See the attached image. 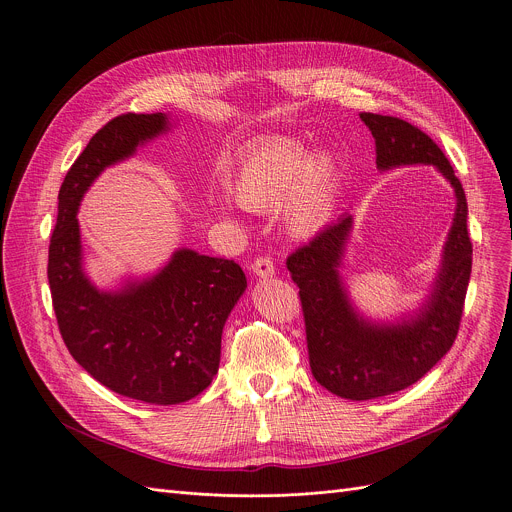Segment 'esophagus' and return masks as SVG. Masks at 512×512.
I'll use <instances>...</instances> for the list:
<instances>
[{
  "mask_svg": "<svg viewBox=\"0 0 512 512\" xmlns=\"http://www.w3.org/2000/svg\"><path fill=\"white\" fill-rule=\"evenodd\" d=\"M251 269L257 277H273L275 273V267H273V261L269 257H257L253 263H251Z\"/></svg>",
  "mask_w": 512,
  "mask_h": 512,
  "instance_id": "obj_1",
  "label": "esophagus"
}]
</instances>
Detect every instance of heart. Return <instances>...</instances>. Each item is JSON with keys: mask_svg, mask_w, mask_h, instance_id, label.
I'll list each match as a JSON object with an SVG mask.
<instances>
[{"mask_svg": "<svg viewBox=\"0 0 512 512\" xmlns=\"http://www.w3.org/2000/svg\"><path fill=\"white\" fill-rule=\"evenodd\" d=\"M231 193L239 205L257 213L273 211L285 201L287 229L307 237L331 217L335 168L297 140L271 138L243 156Z\"/></svg>", "mask_w": 512, "mask_h": 512, "instance_id": "1", "label": "heart"}]
</instances>
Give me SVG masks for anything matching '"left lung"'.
Segmentation results:
<instances>
[{"mask_svg": "<svg viewBox=\"0 0 512 512\" xmlns=\"http://www.w3.org/2000/svg\"><path fill=\"white\" fill-rule=\"evenodd\" d=\"M360 118L376 140L378 168L434 164L454 187L456 213L430 299L416 317L402 323H370L346 295L337 267L352 231V215L327 225L287 257V269L299 287L311 374L325 390L348 400L400 392L446 356L458 335L472 269L464 189L440 146L402 118L372 112H362Z\"/></svg>", "mask_w": 512, "mask_h": 512, "instance_id": "left-lung-1", "label": "left lung"}]
</instances>
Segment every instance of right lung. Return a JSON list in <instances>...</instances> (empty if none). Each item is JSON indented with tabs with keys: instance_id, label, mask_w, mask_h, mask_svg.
Masks as SVG:
<instances>
[{
	"instance_id": "obj_1",
	"label": "right lung",
	"mask_w": 512,
	"mask_h": 512,
	"mask_svg": "<svg viewBox=\"0 0 512 512\" xmlns=\"http://www.w3.org/2000/svg\"><path fill=\"white\" fill-rule=\"evenodd\" d=\"M168 128L162 112L120 114L70 166L58 195L48 281L64 344L108 390L146 404H181L213 382L225 321L247 287L239 263L181 249L154 277L98 291L82 269L78 207L102 170Z\"/></svg>"
}]
</instances>
